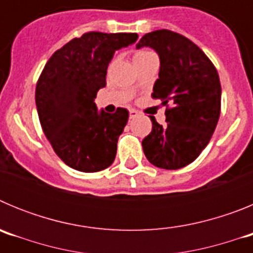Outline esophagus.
Wrapping results in <instances>:
<instances>
[{
  "mask_svg": "<svg viewBox=\"0 0 253 253\" xmlns=\"http://www.w3.org/2000/svg\"><path fill=\"white\" fill-rule=\"evenodd\" d=\"M135 116H138V111L134 110V109H130L129 110V119H134Z\"/></svg>",
  "mask_w": 253,
  "mask_h": 253,
  "instance_id": "34e87169",
  "label": "esophagus"
}]
</instances>
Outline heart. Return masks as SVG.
I'll list each match as a JSON object with an SVG mask.
<instances>
[{
	"label": "heart",
	"instance_id": "obj_1",
	"mask_svg": "<svg viewBox=\"0 0 253 253\" xmlns=\"http://www.w3.org/2000/svg\"><path fill=\"white\" fill-rule=\"evenodd\" d=\"M148 54H152V51L144 50V49H142V50H137V51H135V53H134L133 59H137V58L144 57V55H148Z\"/></svg>",
	"mask_w": 253,
	"mask_h": 253
}]
</instances>
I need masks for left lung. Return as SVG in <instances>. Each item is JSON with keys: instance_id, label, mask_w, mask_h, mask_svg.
<instances>
[{"instance_id": "left-lung-1", "label": "left lung", "mask_w": 253, "mask_h": 253, "mask_svg": "<svg viewBox=\"0 0 253 253\" xmlns=\"http://www.w3.org/2000/svg\"><path fill=\"white\" fill-rule=\"evenodd\" d=\"M151 46L161 59L152 97L166 106V124L153 116L152 131L142 140L147 160L156 167L177 169L199 157L220 115L222 87L213 62L190 39L162 29L148 33L137 48Z\"/></svg>"}]
</instances>
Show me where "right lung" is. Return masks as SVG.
Here are the masks:
<instances>
[{"mask_svg":"<svg viewBox=\"0 0 253 253\" xmlns=\"http://www.w3.org/2000/svg\"><path fill=\"white\" fill-rule=\"evenodd\" d=\"M135 33L88 31L49 58L35 88L38 115L58 157L81 172H97L114 162L128 110L99 113L96 93L106 86L115 50L134 43Z\"/></svg>","mask_w":253,"mask_h":253,"instance_id":"add662e5","label":"right lung"}]
</instances>
